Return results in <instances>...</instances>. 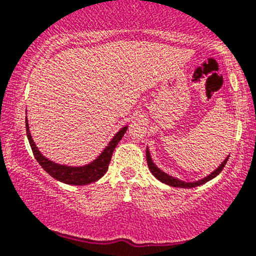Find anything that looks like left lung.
Masks as SVG:
<instances>
[{
    "instance_id": "8db88e82",
    "label": "left lung",
    "mask_w": 256,
    "mask_h": 256,
    "mask_svg": "<svg viewBox=\"0 0 256 256\" xmlns=\"http://www.w3.org/2000/svg\"><path fill=\"white\" fill-rule=\"evenodd\" d=\"M228 157L224 160L222 163H221L220 166L216 169V170H214L213 173H212L210 175H208V176L204 178V179L198 180V182H180V180L175 179V178L170 176V175L163 173L162 170H160V169L154 164V162H152L150 154H148V150H146V160H148V169L151 170V173L154 174V176L160 180V182H164V184H166V185L174 186V188H196V186H198V185H202V184L209 182V180L213 179V178L216 176V175L219 174L221 170H222L224 166H225V164H226V162H228Z\"/></svg>"
}]
</instances>
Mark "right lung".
Returning <instances> with one entry per match:
<instances>
[{"instance_id": "add662e5", "label": "right lung", "mask_w": 256, "mask_h": 256, "mask_svg": "<svg viewBox=\"0 0 256 256\" xmlns=\"http://www.w3.org/2000/svg\"><path fill=\"white\" fill-rule=\"evenodd\" d=\"M26 123V134L28 142H30L31 150L34 152V156L37 160V162L40 163V166L47 172L48 174L52 175L54 179L59 180V182L68 184V185H87V184L94 182L96 180H99L100 178L108 172V163H110L111 157H112L114 148L117 146V144L120 142V140L122 139V136H124V133L127 132V127L122 128L118 133L114 136V138L111 140L108 144V148L102 151V154H100L94 162L90 163L88 166H60L56 163H53L52 160H47L44 156H42L41 152L38 151V148H36L35 142H34L32 136H31L30 130H28V118L25 120Z\"/></svg>"}]
</instances>
